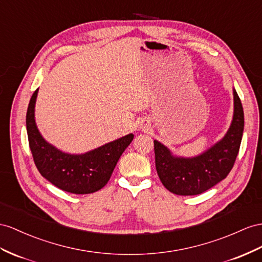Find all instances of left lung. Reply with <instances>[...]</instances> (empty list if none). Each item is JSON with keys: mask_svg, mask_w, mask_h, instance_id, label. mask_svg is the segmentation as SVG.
I'll list each match as a JSON object with an SVG mask.
<instances>
[{"mask_svg": "<svg viewBox=\"0 0 262 262\" xmlns=\"http://www.w3.org/2000/svg\"><path fill=\"white\" fill-rule=\"evenodd\" d=\"M233 104L229 130L220 142L197 157H175L167 147L154 140L156 170L166 189L180 196L199 195L228 176L236 162L245 126L243 104L236 90Z\"/></svg>", "mask_w": 262, "mask_h": 262, "instance_id": "obj_1", "label": "left lung"}]
</instances>
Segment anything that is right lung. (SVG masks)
I'll list each match as a JSON object with an SVG mask.
<instances>
[{"label": "right lung", "instance_id": "obj_1", "mask_svg": "<svg viewBox=\"0 0 262 262\" xmlns=\"http://www.w3.org/2000/svg\"><path fill=\"white\" fill-rule=\"evenodd\" d=\"M37 91L33 93L28 107L26 129L30 149L39 173L57 188L76 195L102 189L108 183L119 157L132 143L134 135L129 134L83 155L62 152L45 142L36 127L34 107Z\"/></svg>", "mask_w": 262, "mask_h": 262}]
</instances>
